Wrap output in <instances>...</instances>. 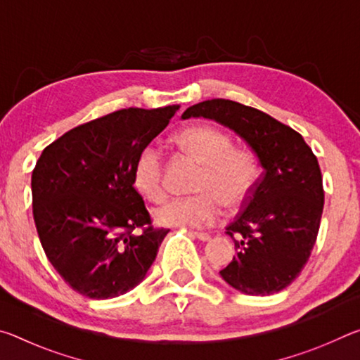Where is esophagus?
<instances>
[{
	"label": "esophagus",
	"instance_id": "esophagus-1",
	"mask_svg": "<svg viewBox=\"0 0 360 360\" xmlns=\"http://www.w3.org/2000/svg\"><path fill=\"white\" fill-rule=\"evenodd\" d=\"M188 235L193 236V238H198L200 241H210L211 238L210 233H203V231H188Z\"/></svg>",
	"mask_w": 360,
	"mask_h": 360
}]
</instances>
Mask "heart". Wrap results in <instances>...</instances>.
<instances>
[{
  "label": "heart",
  "mask_w": 360,
  "mask_h": 360,
  "mask_svg": "<svg viewBox=\"0 0 360 360\" xmlns=\"http://www.w3.org/2000/svg\"><path fill=\"white\" fill-rule=\"evenodd\" d=\"M176 143L203 168L193 187L197 195L172 198L154 211L158 225L203 227L216 219L219 203L231 211L248 202L260 176L251 150L233 148L227 133L211 125L188 127ZM162 168V152L154 144L144 146L133 163V186L150 202H160L165 195Z\"/></svg>",
  "instance_id": "1"
}]
</instances>
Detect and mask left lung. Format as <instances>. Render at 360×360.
<instances>
[{"instance_id": "1", "label": "left lung", "mask_w": 360, "mask_h": 360, "mask_svg": "<svg viewBox=\"0 0 360 360\" xmlns=\"http://www.w3.org/2000/svg\"><path fill=\"white\" fill-rule=\"evenodd\" d=\"M191 117L229 127L264 168L245 210L225 229L236 255L219 273L243 294H276L300 275L318 238L324 208L318 158L300 133L241 103L206 100L186 109L182 119Z\"/></svg>"}]
</instances>
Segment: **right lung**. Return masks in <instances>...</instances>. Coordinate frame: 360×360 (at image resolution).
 <instances>
[{"instance_id": "right-lung-1", "label": "right lung", "mask_w": 360, "mask_h": 360, "mask_svg": "<svg viewBox=\"0 0 360 360\" xmlns=\"http://www.w3.org/2000/svg\"><path fill=\"white\" fill-rule=\"evenodd\" d=\"M179 105L129 108L66 131L32 174L42 249L79 294L105 300L143 281L169 230L152 227L133 187V163Z\"/></svg>"}]
</instances>
